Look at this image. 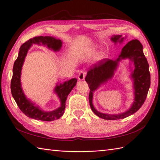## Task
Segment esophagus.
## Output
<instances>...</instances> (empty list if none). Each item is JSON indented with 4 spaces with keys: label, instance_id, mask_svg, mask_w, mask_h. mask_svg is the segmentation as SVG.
Here are the masks:
<instances>
[{
    "label": "esophagus",
    "instance_id": "esophagus-1",
    "mask_svg": "<svg viewBox=\"0 0 160 160\" xmlns=\"http://www.w3.org/2000/svg\"><path fill=\"white\" fill-rule=\"evenodd\" d=\"M86 75V72L83 71H81L78 75V79L79 81H83L85 79V77Z\"/></svg>",
    "mask_w": 160,
    "mask_h": 160
}]
</instances>
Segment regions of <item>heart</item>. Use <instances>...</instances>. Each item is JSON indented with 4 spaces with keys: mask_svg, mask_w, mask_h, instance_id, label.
Returning a JSON list of instances; mask_svg holds the SVG:
<instances>
[{
    "mask_svg": "<svg viewBox=\"0 0 160 160\" xmlns=\"http://www.w3.org/2000/svg\"><path fill=\"white\" fill-rule=\"evenodd\" d=\"M95 49L94 48H88L84 50L83 51V55L85 57H91L94 54ZM104 56V54L103 52H99L98 53H96V55H95V58L97 61H99L101 59H103V57Z\"/></svg>",
    "mask_w": 160,
    "mask_h": 160,
    "instance_id": "heart-1",
    "label": "heart"
}]
</instances>
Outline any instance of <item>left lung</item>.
I'll use <instances>...</instances> for the list:
<instances>
[{
	"mask_svg": "<svg viewBox=\"0 0 160 160\" xmlns=\"http://www.w3.org/2000/svg\"><path fill=\"white\" fill-rule=\"evenodd\" d=\"M126 37L122 35H113L111 41L114 44H122ZM125 59H129L130 61L129 65L131 74L130 77L133 81V88L134 99L131 107L123 113L118 114H104L98 112L92 104L93 93L101 85H103L114 76L116 71L119 65V62ZM134 68L131 67V62ZM89 89V100L90 107L94 113L98 117L107 119L115 120L123 119L135 113L143 105L148 93L150 87V73L149 71V64L143 51V46L138 40L135 39L128 42L121 51L117 59H104L99 64L94 65L91 68L85 77Z\"/></svg>",
	"mask_w": 160,
	"mask_h": 160,
	"instance_id": "8db88e82",
	"label": "left lung"
}]
</instances>
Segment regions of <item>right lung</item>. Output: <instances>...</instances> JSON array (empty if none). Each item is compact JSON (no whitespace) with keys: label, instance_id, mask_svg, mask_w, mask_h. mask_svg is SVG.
<instances>
[{"label":"right lung","instance_id":"right-lung-1","mask_svg":"<svg viewBox=\"0 0 160 160\" xmlns=\"http://www.w3.org/2000/svg\"><path fill=\"white\" fill-rule=\"evenodd\" d=\"M32 45L46 46L49 49L58 52L61 49L62 42L61 39L53 37L40 36L31 38L23 43L20 47L18 57L13 65L12 77L11 82V93L19 109L27 117L37 120L51 122L59 119L63 115L67 96L76 85L77 80L73 78L62 83H57L56 84L53 91L57 95L61 105L59 108L53 111L43 110L39 105H36L27 98L22 88L21 71L27 52Z\"/></svg>","mask_w":160,"mask_h":160}]
</instances>
